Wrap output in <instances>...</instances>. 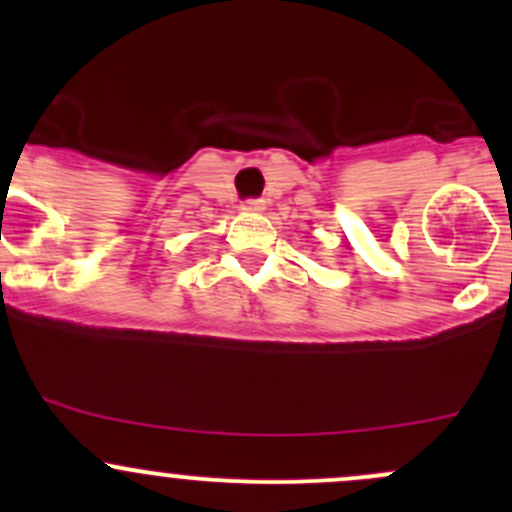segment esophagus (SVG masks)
<instances>
[{"label": "esophagus", "instance_id": "1", "mask_svg": "<svg viewBox=\"0 0 512 512\" xmlns=\"http://www.w3.org/2000/svg\"><path fill=\"white\" fill-rule=\"evenodd\" d=\"M242 210H265V203H262V200H245V203H242Z\"/></svg>", "mask_w": 512, "mask_h": 512}]
</instances>
